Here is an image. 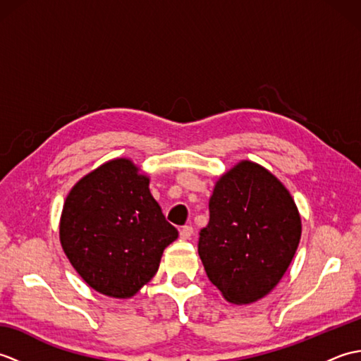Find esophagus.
Returning <instances> with one entry per match:
<instances>
[{"label": "esophagus", "mask_w": 361, "mask_h": 361, "mask_svg": "<svg viewBox=\"0 0 361 361\" xmlns=\"http://www.w3.org/2000/svg\"><path fill=\"white\" fill-rule=\"evenodd\" d=\"M192 233H194V228L192 226H189V225L183 226L180 229V239L188 240V239H190V235H192Z\"/></svg>", "instance_id": "esophagus-1"}]
</instances>
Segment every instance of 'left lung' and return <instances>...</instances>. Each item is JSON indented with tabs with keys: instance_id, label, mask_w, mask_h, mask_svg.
<instances>
[{
	"instance_id": "1",
	"label": "left lung",
	"mask_w": 361,
	"mask_h": 361,
	"mask_svg": "<svg viewBox=\"0 0 361 361\" xmlns=\"http://www.w3.org/2000/svg\"><path fill=\"white\" fill-rule=\"evenodd\" d=\"M301 239V217L286 186L240 161L216 183L198 255L226 301L250 304L276 287Z\"/></svg>"
}]
</instances>
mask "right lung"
Here are the masks:
<instances>
[{
  "mask_svg": "<svg viewBox=\"0 0 361 361\" xmlns=\"http://www.w3.org/2000/svg\"><path fill=\"white\" fill-rule=\"evenodd\" d=\"M176 237L150 194L149 176L127 158L111 159L75 183L60 219V242L75 271L113 298L140 291Z\"/></svg>",
  "mask_w": 361,
  "mask_h": 361,
  "instance_id": "right-lung-1",
  "label": "right lung"
}]
</instances>
